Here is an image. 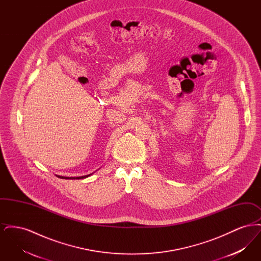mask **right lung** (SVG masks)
<instances>
[{"label":"right lung","instance_id":"1","mask_svg":"<svg viewBox=\"0 0 261 261\" xmlns=\"http://www.w3.org/2000/svg\"><path fill=\"white\" fill-rule=\"evenodd\" d=\"M92 174L85 175V176H79V177H64V176H58V177H60V178H62V179H71V180H75V179H84V178H87V177H89V176L92 175Z\"/></svg>","mask_w":261,"mask_h":261}]
</instances>
